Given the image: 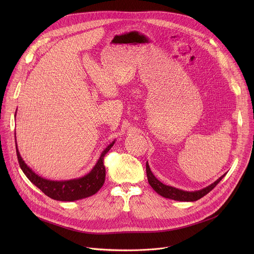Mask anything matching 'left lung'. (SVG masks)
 Returning a JSON list of instances; mask_svg holds the SVG:
<instances>
[{
    "instance_id": "8db88e82",
    "label": "left lung",
    "mask_w": 254,
    "mask_h": 254,
    "mask_svg": "<svg viewBox=\"0 0 254 254\" xmlns=\"http://www.w3.org/2000/svg\"><path fill=\"white\" fill-rule=\"evenodd\" d=\"M146 171H147V177H148V181L149 184L152 186V188L162 197L168 198V199H172V200H176V201H183V202H194L199 200L200 198L204 197L206 194H208L217 184H218L220 181L225 177L226 173L224 175H222L220 178L217 179L215 182H213L212 184L206 186L205 188H202L200 190L197 191H184L181 190L172 186H168L163 184L161 181H159L154 174L152 173L150 166L147 162L146 164Z\"/></svg>"
}]
</instances>
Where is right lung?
<instances>
[{"label": "right lung", "instance_id": "right-lung-1", "mask_svg": "<svg viewBox=\"0 0 254 254\" xmlns=\"http://www.w3.org/2000/svg\"><path fill=\"white\" fill-rule=\"evenodd\" d=\"M17 114V111H16ZM15 114V118H16ZM16 140V133H15ZM116 139L113 140L108 146L101 152L96 164L86 175L71 180L63 181H53L45 179L38 174H36L23 160L18 150V144L16 140V150L17 157L20 164V167L25 174V176L30 180L36 187L39 188L45 195L51 199L57 201L71 202L81 200L87 197L94 195L103 185L105 180V168L103 165L104 155L112 149Z\"/></svg>", "mask_w": 254, "mask_h": 254}]
</instances>
